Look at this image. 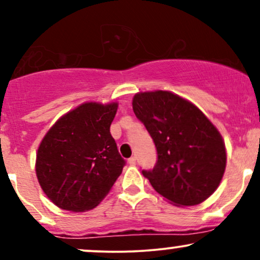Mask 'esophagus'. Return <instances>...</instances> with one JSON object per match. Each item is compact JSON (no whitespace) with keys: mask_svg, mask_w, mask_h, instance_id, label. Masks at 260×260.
Wrapping results in <instances>:
<instances>
[{"mask_svg":"<svg viewBox=\"0 0 260 260\" xmlns=\"http://www.w3.org/2000/svg\"><path fill=\"white\" fill-rule=\"evenodd\" d=\"M128 164H129L131 166H134L137 164V159H136V156H132V157H129V159H128Z\"/></svg>","mask_w":260,"mask_h":260,"instance_id":"1","label":"esophagus"}]
</instances>
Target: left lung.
Wrapping results in <instances>:
<instances>
[{"mask_svg":"<svg viewBox=\"0 0 260 260\" xmlns=\"http://www.w3.org/2000/svg\"><path fill=\"white\" fill-rule=\"evenodd\" d=\"M133 111L154 140L157 161L143 170L153 188L178 207L201 204L225 172L221 134L192 103L171 91L138 92Z\"/></svg>","mask_w":260,"mask_h":260,"instance_id":"1","label":"left lung"}]
</instances>
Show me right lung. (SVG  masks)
Returning <instances> with one entry per match:
<instances>
[{"instance_id": "right-lung-1", "label": "right lung", "mask_w": 260, "mask_h": 260, "mask_svg": "<svg viewBox=\"0 0 260 260\" xmlns=\"http://www.w3.org/2000/svg\"><path fill=\"white\" fill-rule=\"evenodd\" d=\"M117 103H85L50 128L37 154L38 181L53 204L90 210L110 192L126 161L110 133Z\"/></svg>"}]
</instances>
